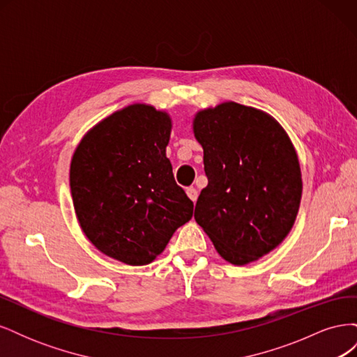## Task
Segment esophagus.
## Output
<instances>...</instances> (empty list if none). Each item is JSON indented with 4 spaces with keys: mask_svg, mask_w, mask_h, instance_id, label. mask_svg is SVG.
Returning <instances> with one entry per match:
<instances>
[{
    "mask_svg": "<svg viewBox=\"0 0 357 357\" xmlns=\"http://www.w3.org/2000/svg\"><path fill=\"white\" fill-rule=\"evenodd\" d=\"M186 193H188V197H189L193 202H197V199H198V190H197L195 188H188V189H186Z\"/></svg>",
    "mask_w": 357,
    "mask_h": 357,
    "instance_id": "1",
    "label": "esophagus"
}]
</instances>
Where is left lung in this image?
<instances>
[{
  "mask_svg": "<svg viewBox=\"0 0 357 357\" xmlns=\"http://www.w3.org/2000/svg\"><path fill=\"white\" fill-rule=\"evenodd\" d=\"M193 134L208 178L197 201V223L225 261H257L286 238L296 219L302 178L294 144L274 117L232 101L198 112Z\"/></svg>",
  "mask_w": 357,
  "mask_h": 357,
  "instance_id": "left-lung-1",
  "label": "left lung"
}]
</instances>
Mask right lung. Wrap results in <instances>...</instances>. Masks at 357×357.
Returning <instances> with one entry per match:
<instances>
[{
	"instance_id": "1",
	"label": "right lung",
	"mask_w": 357,
	"mask_h": 357,
	"mask_svg": "<svg viewBox=\"0 0 357 357\" xmlns=\"http://www.w3.org/2000/svg\"><path fill=\"white\" fill-rule=\"evenodd\" d=\"M171 117L132 104L83 137L70 168L75 215L88 240L126 265H147L192 219L165 149Z\"/></svg>"
}]
</instances>
